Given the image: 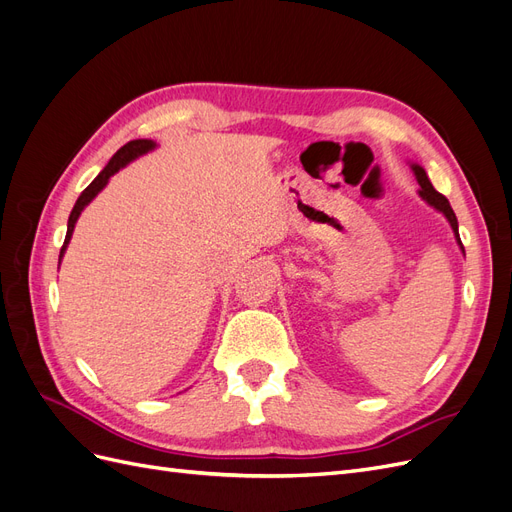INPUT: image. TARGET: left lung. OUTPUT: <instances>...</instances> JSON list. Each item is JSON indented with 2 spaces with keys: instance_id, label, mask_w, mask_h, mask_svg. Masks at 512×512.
Wrapping results in <instances>:
<instances>
[{
  "instance_id": "1",
  "label": "left lung",
  "mask_w": 512,
  "mask_h": 512,
  "mask_svg": "<svg viewBox=\"0 0 512 512\" xmlns=\"http://www.w3.org/2000/svg\"><path fill=\"white\" fill-rule=\"evenodd\" d=\"M410 166H412V173H414V177H416L418 185H421V190H418V196H421L429 207H433V209L440 211V213L444 215V218L448 220V224H451L453 232H455V241H457V245H459L461 254L466 256V250H463L461 239H459L457 215H455V211H453L451 203H448V198H446V196H442L440 192L433 190V185H431V181H429V177H427V173H425V168H423V166H418V164H410Z\"/></svg>"
}]
</instances>
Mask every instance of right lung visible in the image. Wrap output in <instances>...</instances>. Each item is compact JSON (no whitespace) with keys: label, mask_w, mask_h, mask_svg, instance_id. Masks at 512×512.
Segmentation results:
<instances>
[{"label":"right lung","mask_w":512,"mask_h":512,"mask_svg":"<svg viewBox=\"0 0 512 512\" xmlns=\"http://www.w3.org/2000/svg\"><path fill=\"white\" fill-rule=\"evenodd\" d=\"M151 149H156V143L147 141V138H138V141L126 143V145H123V147L115 153V156H113L111 160H108V164L102 168V173H100L94 181H91V183L87 185V188L81 192V196H79V200H76V205H74V209H72V213H70V218H68V232H66L64 245H61L59 262H61V258H64V254H66V247H68V243H70V239H72V232H74V224H76V220H79L81 211L91 203V200H94V198L104 190V185L108 183V179H111L115 173H119V170H121L123 166H128L132 160L145 156V153H149Z\"/></svg>","instance_id":"right-lung-1"}]
</instances>
